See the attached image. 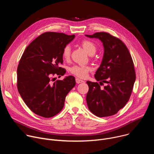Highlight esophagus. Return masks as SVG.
Returning <instances> with one entry per match:
<instances>
[{
  "label": "esophagus",
  "mask_w": 154,
  "mask_h": 154,
  "mask_svg": "<svg viewBox=\"0 0 154 154\" xmlns=\"http://www.w3.org/2000/svg\"><path fill=\"white\" fill-rule=\"evenodd\" d=\"M75 81H76V83H78V84L80 83H83L84 82L83 80H81V79H80L79 78H76L75 79Z\"/></svg>",
  "instance_id": "obj_1"
}]
</instances>
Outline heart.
I'll use <instances>...</instances> for the list:
<instances>
[{"label":"heart","instance_id":"1","mask_svg":"<svg viewBox=\"0 0 154 154\" xmlns=\"http://www.w3.org/2000/svg\"><path fill=\"white\" fill-rule=\"evenodd\" d=\"M81 45L85 51L89 55H94L96 51L97 47L95 44L90 40L83 39L81 42ZM71 52V48L69 45H66L64 46L63 50V58L64 60H68L69 58ZM91 70V67L89 66H82V65H74L70 69V72L71 74L76 75L79 78H85Z\"/></svg>","mask_w":154,"mask_h":154}]
</instances>
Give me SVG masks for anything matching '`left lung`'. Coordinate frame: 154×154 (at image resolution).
Returning a JSON list of instances; mask_svg holds the SVG:
<instances>
[{"label": "left lung", "instance_id": "1", "mask_svg": "<svg viewBox=\"0 0 154 154\" xmlns=\"http://www.w3.org/2000/svg\"><path fill=\"white\" fill-rule=\"evenodd\" d=\"M91 38L103 44L104 53L94 75L97 82L87 81L89 90L86 103L91 113L98 117L112 116L127 103L136 79L134 62L124 43L108 33L97 32ZM103 82L107 85L100 88Z\"/></svg>", "mask_w": 154, "mask_h": 154}]
</instances>
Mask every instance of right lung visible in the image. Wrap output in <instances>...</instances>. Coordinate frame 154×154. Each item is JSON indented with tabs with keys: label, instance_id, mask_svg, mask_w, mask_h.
I'll list each match as a JSON object with an SVG mask.
<instances>
[{
	"label": "right lung",
	"instance_id": "obj_1",
	"mask_svg": "<svg viewBox=\"0 0 154 154\" xmlns=\"http://www.w3.org/2000/svg\"><path fill=\"white\" fill-rule=\"evenodd\" d=\"M74 35L46 32L34 39L21 57L17 69V90L27 106L35 114L51 118L64 106L66 96L75 85L72 75L52 83L53 76L61 77L66 70L63 50Z\"/></svg>",
	"mask_w": 154,
	"mask_h": 154
}]
</instances>
